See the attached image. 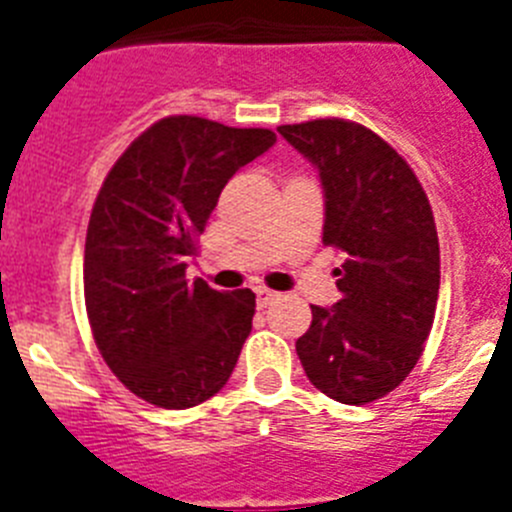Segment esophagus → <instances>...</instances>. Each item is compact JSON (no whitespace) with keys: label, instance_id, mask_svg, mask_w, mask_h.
<instances>
[{"label":"esophagus","instance_id":"34e87169","mask_svg":"<svg viewBox=\"0 0 512 512\" xmlns=\"http://www.w3.org/2000/svg\"><path fill=\"white\" fill-rule=\"evenodd\" d=\"M274 300H279L277 292H271V289H266V287H256V302H259V307L271 305Z\"/></svg>","mask_w":512,"mask_h":512}]
</instances>
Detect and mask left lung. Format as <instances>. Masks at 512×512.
I'll list each match as a JSON object with an SVG mask.
<instances>
[{"instance_id":"left-lung-1","label":"left lung","mask_w":512,"mask_h":512,"mask_svg":"<svg viewBox=\"0 0 512 512\" xmlns=\"http://www.w3.org/2000/svg\"><path fill=\"white\" fill-rule=\"evenodd\" d=\"M320 174L323 243L346 253L341 300L312 305L297 338L307 379L343 405H366L413 372L433 328L441 256L431 202L408 161L351 120L282 125Z\"/></svg>"}]
</instances>
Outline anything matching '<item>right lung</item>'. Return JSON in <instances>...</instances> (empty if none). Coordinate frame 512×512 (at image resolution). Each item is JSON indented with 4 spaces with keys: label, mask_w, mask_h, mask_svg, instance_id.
Wrapping results in <instances>:
<instances>
[{
    "label": "right lung",
    "mask_w": 512,
    "mask_h": 512,
    "mask_svg": "<svg viewBox=\"0 0 512 512\" xmlns=\"http://www.w3.org/2000/svg\"><path fill=\"white\" fill-rule=\"evenodd\" d=\"M274 143L264 128L171 115L99 189L84 246L89 325L112 374L156 408H194L233 374L256 295L189 282L187 264L230 176Z\"/></svg>",
    "instance_id": "obj_1"
}]
</instances>
